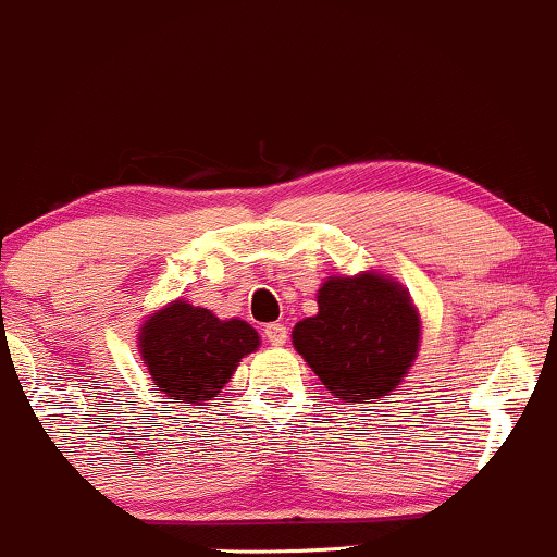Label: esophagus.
Returning a JSON list of instances; mask_svg holds the SVG:
<instances>
[{
    "instance_id": "1",
    "label": "esophagus",
    "mask_w": 557,
    "mask_h": 557,
    "mask_svg": "<svg viewBox=\"0 0 557 557\" xmlns=\"http://www.w3.org/2000/svg\"><path fill=\"white\" fill-rule=\"evenodd\" d=\"M263 333L273 346H284L286 338H289V331H286V325H281V323H268Z\"/></svg>"
}]
</instances>
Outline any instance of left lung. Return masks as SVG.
Segmentation results:
<instances>
[{
    "mask_svg": "<svg viewBox=\"0 0 557 557\" xmlns=\"http://www.w3.org/2000/svg\"><path fill=\"white\" fill-rule=\"evenodd\" d=\"M294 349L336 398L370 404L391 396L420 346V315L396 281L362 273L329 278L318 315L292 331Z\"/></svg>",
    "mask_w": 557,
    "mask_h": 557,
    "instance_id": "1",
    "label": "left lung"
}]
</instances>
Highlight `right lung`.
<instances>
[{"instance_id": "obj_1", "label": "right lung", "mask_w": 557, "mask_h": 557, "mask_svg": "<svg viewBox=\"0 0 557 557\" xmlns=\"http://www.w3.org/2000/svg\"><path fill=\"white\" fill-rule=\"evenodd\" d=\"M258 344V333L245 320H219L182 299L156 312L140 333V355L156 391L187 409L219 396L239 359Z\"/></svg>"}]
</instances>
